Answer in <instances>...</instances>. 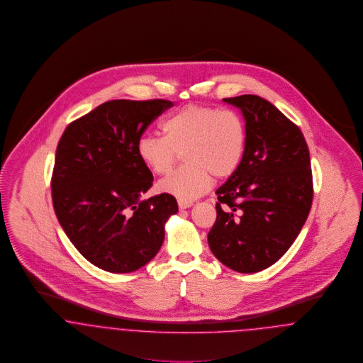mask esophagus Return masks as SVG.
<instances>
[{
    "label": "esophagus",
    "mask_w": 363,
    "mask_h": 363,
    "mask_svg": "<svg viewBox=\"0 0 363 363\" xmlns=\"http://www.w3.org/2000/svg\"><path fill=\"white\" fill-rule=\"evenodd\" d=\"M177 205H179V209H187V208H190L191 205H192V202L191 201H182V199H179Z\"/></svg>",
    "instance_id": "34e87169"
}]
</instances>
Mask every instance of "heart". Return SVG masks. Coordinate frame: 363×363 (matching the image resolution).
<instances>
[{"label": "heart", "mask_w": 363, "mask_h": 363, "mask_svg": "<svg viewBox=\"0 0 363 363\" xmlns=\"http://www.w3.org/2000/svg\"><path fill=\"white\" fill-rule=\"evenodd\" d=\"M162 135H145L138 142V157L155 174L172 172L180 153L187 162L160 183V190L182 201H192L206 191L213 176L225 179L236 172L246 150V124L232 109L190 104L167 116Z\"/></svg>", "instance_id": "1"}]
</instances>
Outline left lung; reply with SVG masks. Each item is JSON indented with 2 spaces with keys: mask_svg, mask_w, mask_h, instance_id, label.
<instances>
[{
  "mask_svg": "<svg viewBox=\"0 0 363 363\" xmlns=\"http://www.w3.org/2000/svg\"><path fill=\"white\" fill-rule=\"evenodd\" d=\"M246 118L243 160L217 194L208 242L225 267L255 273L292 246L313 203L310 153L301 128L258 96L224 98Z\"/></svg>",
  "mask_w": 363,
  "mask_h": 363,
  "instance_id": "8db88e82",
  "label": "left lung"
}]
</instances>
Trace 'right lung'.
Here are the masks:
<instances>
[{
	"label": "right lung",
	"instance_id": "right-lung-1",
	"mask_svg": "<svg viewBox=\"0 0 363 363\" xmlns=\"http://www.w3.org/2000/svg\"><path fill=\"white\" fill-rule=\"evenodd\" d=\"M171 101H108L65 128L50 187L58 223L93 265L112 273L145 267L162 246L164 224L177 211L162 192L146 201L153 173L138 157V142Z\"/></svg>",
	"mask_w": 363,
	"mask_h": 363
}]
</instances>
